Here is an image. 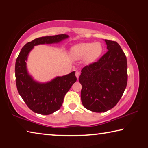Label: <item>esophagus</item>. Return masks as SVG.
<instances>
[{"label":"esophagus","instance_id":"obj_1","mask_svg":"<svg viewBox=\"0 0 148 148\" xmlns=\"http://www.w3.org/2000/svg\"><path fill=\"white\" fill-rule=\"evenodd\" d=\"M79 75H80V72H79V71H76V77H77V79L79 78Z\"/></svg>","mask_w":148,"mask_h":148}]
</instances>
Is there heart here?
<instances>
[{
    "instance_id": "1",
    "label": "heart",
    "mask_w": 148,
    "mask_h": 148,
    "mask_svg": "<svg viewBox=\"0 0 148 148\" xmlns=\"http://www.w3.org/2000/svg\"><path fill=\"white\" fill-rule=\"evenodd\" d=\"M104 51L100 42H83L74 45L71 49V56L74 59H84L87 64H92L102 56Z\"/></svg>"
}]
</instances>
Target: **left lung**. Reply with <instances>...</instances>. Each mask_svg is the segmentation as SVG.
I'll return each mask as SVG.
<instances>
[{"instance_id":"8db88e82","label":"left lung","mask_w":148,"mask_h":148,"mask_svg":"<svg viewBox=\"0 0 148 148\" xmlns=\"http://www.w3.org/2000/svg\"><path fill=\"white\" fill-rule=\"evenodd\" d=\"M104 41L108 51L97 62L84 67L79 77L83 106L98 113L116 106L127 84V62L124 52L116 42Z\"/></svg>"}]
</instances>
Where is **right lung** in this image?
<instances>
[{"label": "right lung", "instance_id": "add662e5", "mask_svg": "<svg viewBox=\"0 0 148 148\" xmlns=\"http://www.w3.org/2000/svg\"><path fill=\"white\" fill-rule=\"evenodd\" d=\"M68 38L67 34L40 37L25 45L17 57L15 66L17 91L27 106L34 113L49 115L59 110L65 95L77 78L73 71L46 83L36 81L27 69L26 61L30 51L38 45L57 44Z\"/></svg>", "mask_w": 148, "mask_h": 148}]
</instances>
